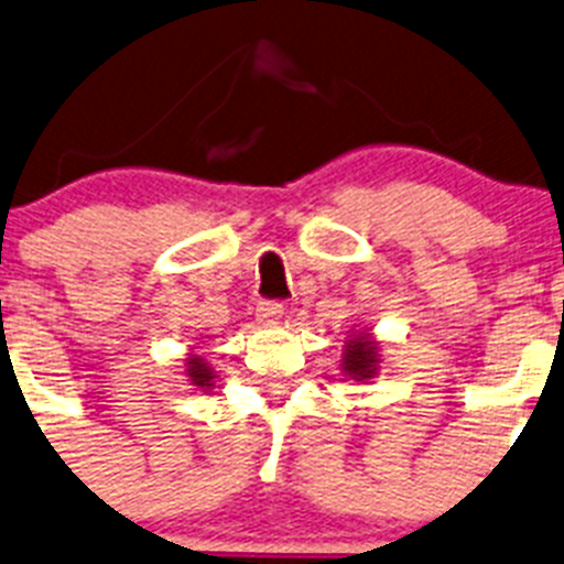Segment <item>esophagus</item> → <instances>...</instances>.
<instances>
[{
    "instance_id": "1",
    "label": "esophagus",
    "mask_w": 564,
    "mask_h": 564,
    "mask_svg": "<svg viewBox=\"0 0 564 564\" xmlns=\"http://www.w3.org/2000/svg\"><path fill=\"white\" fill-rule=\"evenodd\" d=\"M286 314V308H283L281 303H275V300H261L259 305H256V322L259 324H278Z\"/></svg>"
}]
</instances>
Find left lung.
I'll return each mask as SVG.
<instances>
[{
	"mask_svg": "<svg viewBox=\"0 0 564 564\" xmlns=\"http://www.w3.org/2000/svg\"><path fill=\"white\" fill-rule=\"evenodd\" d=\"M382 346L373 340L371 333H355L346 338L344 355H340V371L351 382H368L379 373V362H382Z\"/></svg>",
	"mask_w": 564,
	"mask_h": 564,
	"instance_id": "1",
	"label": "left lung"
}]
</instances>
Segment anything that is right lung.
<instances>
[{
	"label": "right lung",
	"instance_id": "right-lung-1",
	"mask_svg": "<svg viewBox=\"0 0 564 564\" xmlns=\"http://www.w3.org/2000/svg\"><path fill=\"white\" fill-rule=\"evenodd\" d=\"M185 377H187V382L193 384V388L209 390V388H213L215 371L209 368V362L204 360L202 355H187L185 357Z\"/></svg>",
	"mask_w": 564,
	"mask_h": 564
}]
</instances>
